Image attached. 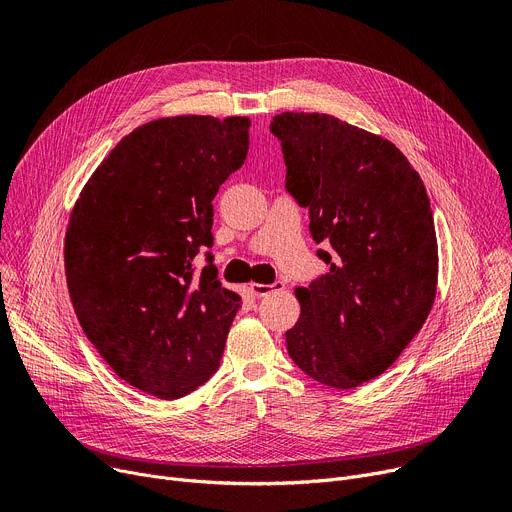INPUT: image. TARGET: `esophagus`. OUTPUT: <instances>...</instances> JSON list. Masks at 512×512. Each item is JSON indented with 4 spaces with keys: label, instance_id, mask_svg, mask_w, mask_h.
Wrapping results in <instances>:
<instances>
[{
    "label": "esophagus",
    "instance_id": "1",
    "mask_svg": "<svg viewBox=\"0 0 512 512\" xmlns=\"http://www.w3.org/2000/svg\"><path fill=\"white\" fill-rule=\"evenodd\" d=\"M251 290L255 296H269L271 292L284 290V282H274V284H251Z\"/></svg>",
    "mask_w": 512,
    "mask_h": 512
}]
</instances>
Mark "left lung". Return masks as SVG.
I'll use <instances>...</instances> for the list:
<instances>
[{
	"mask_svg": "<svg viewBox=\"0 0 512 512\" xmlns=\"http://www.w3.org/2000/svg\"><path fill=\"white\" fill-rule=\"evenodd\" d=\"M286 191L309 208L325 276L296 288L300 319L286 331L311 379L354 389L383 374L422 329L436 296L430 199L407 158L379 135L321 113L276 115Z\"/></svg>",
	"mask_w": 512,
	"mask_h": 512,
	"instance_id": "1",
	"label": "left lung"
}]
</instances>
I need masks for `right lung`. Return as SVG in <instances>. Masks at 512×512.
<instances>
[{
  "mask_svg": "<svg viewBox=\"0 0 512 512\" xmlns=\"http://www.w3.org/2000/svg\"><path fill=\"white\" fill-rule=\"evenodd\" d=\"M247 117L150 121L111 150L76 201L65 276L92 346L131 387L179 399L220 366L241 296L222 288L212 253L220 185L249 150Z\"/></svg>",
  "mask_w": 512,
  "mask_h": 512,
  "instance_id": "obj_1",
  "label": "right lung"
}]
</instances>
